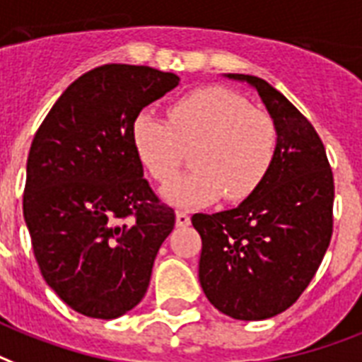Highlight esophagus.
<instances>
[{
  "label": "esophagus",
  "mask_w": 362,
  "mask_h": 362,
  "mask_svg": "<svg viewBox=\"0 0 362 362\" xmlns=\"http://www.w3.org/2000/svg\"><path fill=\"white\" fill-rule=\"evenodd\" d=\"M175 225L177 226H189L190 225V215L187 211H177L175 213Z\"/></svg>",
  "instance_id": "1"
}]
</instances>
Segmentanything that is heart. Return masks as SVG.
Wrapping results in <instances>:
<instances>
[{
  "label": "heart",
  "instance_id": "1",
  "mask_svg": "<svg viewBox=\"0 0 362 362\" xmlns=\"http://www.w3.org/2000/svg\"><path fill=\"white\" fill-rule=\"evenodd\" d=\"M137 158L156 181L175 175L185 149H192L189 175L168 183L162 198L177 207L217 200H242L270 170L277 134L270 115L249 107L247 100L223 86L190 92L170 107V122L149 111L132 120Z\"/></svg>",
  "mask_w": 362,
  "mask_h": 362
}]
</instances>
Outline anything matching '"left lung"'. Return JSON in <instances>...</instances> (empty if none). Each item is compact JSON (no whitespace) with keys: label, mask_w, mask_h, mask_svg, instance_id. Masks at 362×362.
I'll return each instance as SVG.
<instances>
[{"label":"left lung","mask_w":362,"mask_h":362,"mask_svg":"<svg viewBox=\"0 0 362 362\" xmlns=\"http://www.w3.org/2000/svg\"><path fill=\"white\" fill-rule=\"evenodd\" d=\"M225 77L259 92L277 145L266 177L240 206L192 215L198 277L221 313L260 321L293 306L315 276L332 236L334 181L317 132L281 92L253 75Z\"/></svg>","instance_id":"1"}]
</instances>
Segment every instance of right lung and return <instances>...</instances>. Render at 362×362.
Instances as JSON below:
<instances>
[{
	"label": "right lung",
	"mask_w": 362,
	"mask_h": 362,
	"mask_svg": "<svg viewBox=\"0 0 362 362\" xmlns=\"http://www.w3.org/2000/svg\"><path fill=\"white\" fill-rule=\"evenodd\" d=\"M179 85L149 66L105 64L67 86L28 155L24 221L45 281L86 317L117 319L147 293L175 225L143 179L130 126Z\"/></svg>",
	"instance_id": "right-lung-1"
}]
</instances>
